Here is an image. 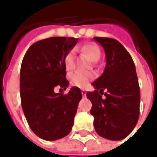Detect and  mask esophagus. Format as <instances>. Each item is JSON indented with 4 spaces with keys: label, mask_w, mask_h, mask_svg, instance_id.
Listing matches in <instances>:
<instances>
[{
    "label": "esophagus",
    "mask_w": 157,
    "mask_h": 157,
    "mask_svg": "<svg viewBox=\"0 0 157 157\" xmlns=\"http://www.w3.org/2000/svg\"><path fill=\"white\" fill-rule=\"evenodd\" d=\"M81 94L83 96H86V92L85 89H81Z\"/></svg>",
    "instance_id": "esophagus-1"
}]
</instances>
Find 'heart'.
Masks as SVG:
<instances>
[{"mask_svg": "<svg viewBox=\"0 0 157 157\" xmlns=\"http://www.w3.org/2000/svg\"><path fill=\"white\" fill-rule=\"evenodd\" d=\"M81 52L86 55L92 62H97L101 57L100 47L95 44H86L78 48ZM64 67L67 71H71L74 67V53L72 51L68 52L63 57ZM94 78V74L90 72H77L71 77V84L77 87H85Z\"/></svg>", "mask_w": 157, "mask_h": 157, "instance_id": "1", "label": "heart"}]
</instances>
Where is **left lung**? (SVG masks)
Here are the masks:
<instances>
[{
  "label": "left lung",
  "instance_id": "1",
  "mask_svg": "<svg viewBox=\"0 0 157 157\" xmlns=\"http://www.w3.org/2000/svg\"><path fill=\"white\" fill-rule=\"evenodd\" d=\"M94 39L105 51V67L102 75L92 84L95 91L86 94L93 105L90 113L99 136L120 141L133 131L139 119L141 95L136 66L119 41L108 37ZM103 94L105 99H102Z\"/></svg>",
  "mask_w": 157,
  "mask_h": 157
}]
</instances>
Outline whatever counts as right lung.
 <instances>
[{"label":"right lung","instance_id":"obj_1","mask_svg":"<svg viewBox=\"0 0 157 157\" xmlns=\"http://www.w3.org/2000/svg\"><path fill=\"white\" fill-rule=\"evenodd\" d=\"M78 38L54 36L40 40L29 48L22 59L20 72V94L22 111L29 128L46 141L66 136L74 123L82 94L71 87L65 95L56 94L59 86L65 90L69 81L63 57Z\"/></svg>","mask_w":157,"mask_h":157}]
</instances>
